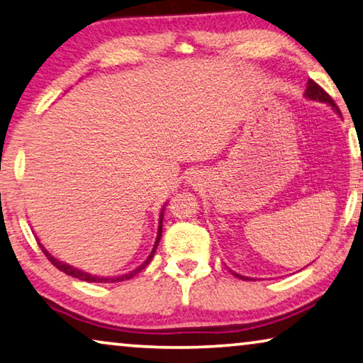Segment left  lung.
<instances>
[{"label": "left lung", "instance_id": "8db88e82", "mask_svg": "<svg viewBox=\"0 0 363 363\" xmlns=\"http://www.w3.org/2000/svg\"><path fill=\"white\" fill-rule=\"evenodd\" d=\"M306 97H310V99H315V101H321V102H328V104H331L334 109H336L337 112H339V107L334 104V101H333V97L329 96L326 91H324L320 84L318 83H315V81L313 79H310L308 81V86H306ZM236 277H240V279H242V280H247V277H242V275H238V274H235Z\"/></svg>", "mask_w": 363, "mask_h": 363}]
</instances>
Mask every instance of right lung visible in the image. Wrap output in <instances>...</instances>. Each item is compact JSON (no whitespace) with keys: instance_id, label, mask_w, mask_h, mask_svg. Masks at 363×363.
I'll return each instance as SVG.
<instances>
[{"instance_id":"obj_1","label":"right lung","mask_w":363,"mask_h":363,"mask_svg":"<svg viewBox=\"0 0 363 363\" xmlns=\"http://www.w3.org/2000/svg\"><path fill=\"white\" fill-rule=\"evenodd\" d=\"M163 215H164V208H163V212H161V215H160V228H158V236H156V242H155V247H153V251H151V254L148 256V259L147 261H145L142 266H140L138 269H135V270H132V272L130 274H125V275H118V277H96V275H91V274H86V272H83V270H78V269H74V267H72V266H68V264H63V262H60V261H57L55 257L52 256V254H48V251L45 250V247H43L40 242H39V246L42 247V252L45 254V257L48 259V261H50L53 266H55L58 270H62V272H65L67 275H72V277H74V279H79V280H84V282H97V284H113V282H123V280H128V279H132L133 275H137L140 270H143L145 267L148 266L150 264V261H151V257L155 256V251H156V247H158V242H160V240H161V231H163Z\"/></svg>"}]
</instances>
